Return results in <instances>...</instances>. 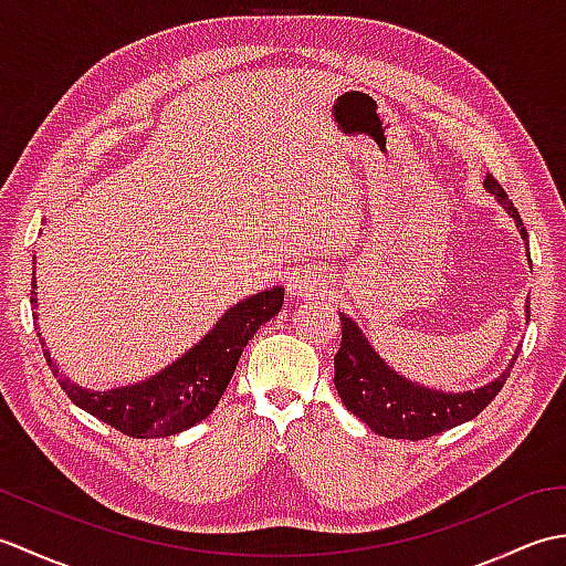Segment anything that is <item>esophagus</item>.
I'll use <instances>...</instances> for the list:
<instances>
[{
    "mask_svg": "<svg viewBox=\"0 0 566 566\" xmlns=\"http://www.w3.org/2000/svg\"><path fill=\"white\" fill-rule=\"evenodd\" d=\"M323 284H326V280L318 270H298L286 282V292L296 298H311L323 292Z\"/></svg>",
    "mask_w": 566,
    "mask_h": 566,
    "instance_id": "34e87169",
    "label": "esophagus"
}]
</instances>
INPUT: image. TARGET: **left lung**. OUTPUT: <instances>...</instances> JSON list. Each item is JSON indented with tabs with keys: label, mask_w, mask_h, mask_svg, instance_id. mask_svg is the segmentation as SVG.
Here are the masks:
<instances>
[{
	"label": "left lung",
	"mask_w": 566,
	"mask_h": 566,
	"mask_svg": "<svg viewBox=\"0 0 566 566\" xmlns=\"http://www.w3.org/2000/svg\"><path fill=\"white\" fill-rule=\"evenodd\" d=\"M484 187L509 211L527 245V231L521 221V213L513 207V201H509L506 191L501 189V185L491 175H486ZM525 318L531 321V304L525 306ZM340 326L343 340L338 355H335L333 384L338 389L340 401L345 403L347 411L355 413L363 423H367L377 436L384 438L426 440L430 436H438V432L467 423V420L482 413L496 399V394L506 384L511 367L515 363L513 355L511 365L503 369V375L474 391L444 394L394 371L375 353V347L369 345L365 333L359 331L350 316L340 314Z\"/></svg>",
	"instance_id": "left-lung-1"
}]
</instances>
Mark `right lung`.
<instances>
[{
  "mask_svg": "<svg viewBox=\"0 0 566 566\" xmlns=\"http://www.w3.org/2000/svg\"><path fill=\"white\" fill-rule=\"evenodd\" d=\"M31 286L35 290V272ZM31 304L33 308L39 306L35 292H31ZM282 304V286L248 296L245 302L228 308L219 323L172 365H167L150 379L130 384V387L109 391L84 389L80 384H72L63 371H57L51 353L43 350V355L60 387L82 411L130 438H167L197 426L213 411L233 377L243 347L260 331L262 323L280 314ZM39 340L45 347L41 333Z\"/></svg>",
  "mask_w": 566,
  "mask_h": 566,
  "instance_id": "right-lung-1",
  "label": "right lung"
}]
</instances>
